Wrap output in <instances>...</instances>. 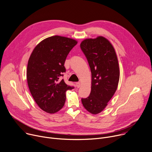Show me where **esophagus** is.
Returning <instances> with one entry per match:
<instances>
[{
  "mask_svg": "<svg viewBox=\"0 0 152 152\" xmlns=\"http://www.w3.org/2000/svg\"><path fill=\"white\" fill-rule=\"evenodd\" d=\"M76 86L77 88H79L80 87V82H77V83L76 84Z\"/></svg>",
  "mask_w": 152,
  "mask_h": 152,
  "instance_id": "obj_1",
  "label": "esophagus"
}]
</instances>
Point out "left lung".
<instances>
[{
  "label": "left lung",
  "instance_id": "left-lung-1",
  "mask_svg": "<svg viewBox=\"0 0 152 152\" xmlns=\"http://www.w3.org/2000/svg\"><path fill=\"white\" fill-rule=\"evenodd\" d=\"M80 46L91 72L90 94L82 98V103L88 112L97 115L105 109L117 90L120 76L117 55L111 42L101 36L86 39Z\"/></svg>",
  "mask_w": 152,
  "mask_h": 152
}]
</instances>
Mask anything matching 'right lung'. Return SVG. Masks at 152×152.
Returning a JSON list of instances; mask_svg holds the SVG:
<instances>
[{"label":"right lung","instance_id":"add662e5","mask_svg":"<svg viewBox=\"0 0 152 152\" xmlns=\"http://www.w3.org/2000/svg\"><path fill=\"white\" fill-rule=\"evenodd\" d=\"M77 44L75 39L53 36L40 42L30 55L26 70L28 86L37 105L48 113L62 108L66 91L73 88L61 76L66 70L67 55Z\"/></svg>","mask_w":152,"mask_h":152}]
</instances>
